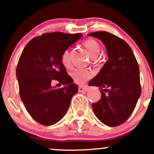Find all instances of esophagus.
Returning <instances> with one entry per match:
<instances>
[{"label": "esophagus", "mask_w": 154, "mask_h": 154, "mask_svg": "<svg viewBox=\"0 0 154 154\" xmlns=\"http://www.w3.org/2000/svg\"><path fill=\"white\" fill-rule=\"evenodd\" d=\"M88 90V88L86 87V86H80L78 88L79 92H82V93L87 92Z\"/></svg>", "instance_id": "esophagus-1"}]
</instances>
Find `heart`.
<instances>
[{
  "mask_svg": "<svg viewBox=\"0 0 154 154\" xmlns=\"http://www.w3.org/2000/svg\"><path fill=\"white\" fill-rule=\"evenodd\" d=\"M84 47L88 50L91 56L95 59L101 52V47L99 44L94 39H88L83 42ZM62 63L65 67L69 68L71 66L70 60V50H66L63 52L61 56ZM94 76L92 71L85 69H76L71 72V77L74 82L79 85H82L87 80L91 79Z\"/></svg>",
  "mask_w": 154,
  "mask_h": 154,
  "instance_id": "b5f03b06",
  "label": "heart"
}]
</instances>
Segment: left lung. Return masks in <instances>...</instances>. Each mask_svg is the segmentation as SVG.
Instances as JSON below:
<instances>
[{
    "label": "left lung",
    "instance_id": "1",
    "mask_svg": "<svg viewBox=\"0 0 154 154\" xmlns=\"http://www.w3.org/2000/svg\"><path fill=\"white\" fill-rule=\"evenodd\" d=\"M88 36L103 42L109 59L89 82L101 88V99L92 104L98 119L110 127L124 124L136 107L141 94L140 69L132 50L119 37L105 31Z\"/></svg>",
    "mask_w": 154,
    "mask_h": 154
}]
</instances>
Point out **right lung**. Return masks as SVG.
Returning a JSON list of instances; mask_svg holds the SVG:
<instances>
[{
  "label": "right lung",
  "mask_w": 154,
  "mask_h": 154,
  "mask_svg": "<svg viewBox=\"0 0 154 154\" xmlns=\"http://www.w3.org/2000/svg\"><path fill=\"white\" fill-rule=\"evenodd\" d=\"M82 36L60 32L45 33L30 40L22 52L16 70L20 98L30 116L39 124L51 126L61 120L72 96L78 92L61 56ZM54 79L64 87H52Z\"/></svg>",
  "instance_id": "1"
}]
</instances>
